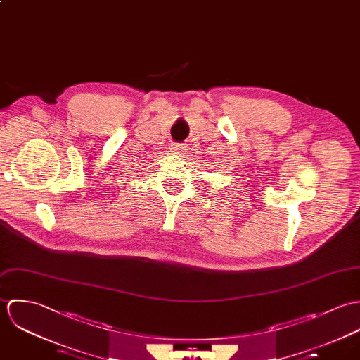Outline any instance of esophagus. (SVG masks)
Instances as JSON below:
<instances>
[{
  "label": "esophagus",
  "instance_id": "esophagus-1",
  "mask_svg": "<svg viewBox=\"0 0 360 360\" xmlns=\"http://www.w3.org/2000/svg\"><path fill=\"white\" fill-rule=\"evenodd\" d=\"M171 148L175 151V154H185V151L188 150V144L174 143L171 144Z\"/></svg>",
  "mask_w": 360,
  "mask_h": 360
}]
</instances>
